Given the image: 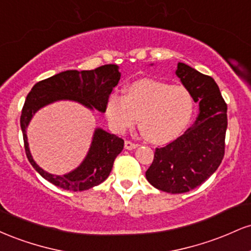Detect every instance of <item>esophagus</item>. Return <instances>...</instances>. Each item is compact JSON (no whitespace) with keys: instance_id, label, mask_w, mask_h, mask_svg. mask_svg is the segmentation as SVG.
Returning <instances> with one entry per match:
<instances>
[{"instance_id":"34e87169","label":"esophagus","mask_w":251,"mask_h":251,"mask_svg":"<svg viewBox=\"0 0 251 251\" xmlns=\"http://www.w3.org/2000/svg\"><path fill=\"white\" fill-rule=\"evenodd\" d=\"M137 144H134V143H132V142H128V140H126L125 142V149L126 150H129V151H131V150H134V149H137Z\"/></svg>"}]
</instances>
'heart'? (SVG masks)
Instances as JSON below:
<instances>
[{"instance_id": "1", "label": "heart", "mask_w": 251, "mask_h": 251, "mask_svg": "<svg viewBox=\"0 0 251 251\" xmlns=\"http://www.w3.org/2000/svg\"><path fill=\"white\" fill-rule=\"evenodd\" d=\"M191 92L158 80H139L126 88V96L111 93L105 116L117 133L132 127L139 118L140 131L150 143L163 145L183 133L194 114Z\"/></svg>"}]
</instances>
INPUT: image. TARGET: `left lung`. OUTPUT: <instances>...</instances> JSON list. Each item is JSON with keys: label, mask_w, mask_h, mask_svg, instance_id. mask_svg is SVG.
I'll return each instance as SVG.
<instances>
[{"label": "left lung", "mask_w": 251, "mask_h": 251, "mask_svg": "<svg viewBox=\"0 0 251 251\" xmlns=\"http://www.w3.org/2000/svg\"><path fill=\"white\" fill-rule=\"evenodd\" d=\"M176 75L200 103L191 127L165 148L155 149L146 171L152 186L169 194H184L203 184L221 165L227 127L226 103L211 76L178 62Z\"/></svg>", "instance_id": "obj_1"}]
</instances>
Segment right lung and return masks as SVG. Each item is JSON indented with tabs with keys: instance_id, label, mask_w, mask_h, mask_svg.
<instances>
[{
	"instance_id": "add662e5",
	"label": "right lung",
	"mask_w": 251,
	"mask_h": 251,
	"mask_svg": "<svg viewBox=\"0 0 251 251\" xmlns=\"http://www.w3.org/2000/svg\"><path fill=\"white\" fill-rule=\"evenodd\" d=\"M119 80V67L117 65H105L92 71L61 72L34 85L25 101L20 124L28 160L46 180L70 191H83L107 179L114 159L124 149L122 138L97 127L81 164L68 174L59 176L45 171L33 159L28 144L27 128L39 109L61 100L79 102L86 108L97 109L103 113L106 100Z\"/></svg>"
}]
</instances>
